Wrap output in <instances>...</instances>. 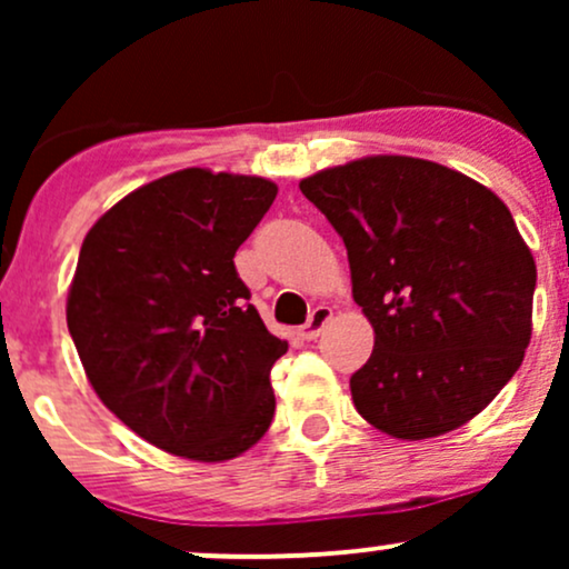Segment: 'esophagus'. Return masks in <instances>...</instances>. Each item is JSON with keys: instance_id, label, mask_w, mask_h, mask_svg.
Returning a JSON list of instances; mask_svg holds the SVG:
<instances>
[{"instance_id": "34e87169", "label": "esophagus", "mask_w": 569, "mask_h": 569, "mask_svg": "<svg viewBox=\"0 0 569 569\" xmlns=\"http://www.w3.org/2000/svg\"><path fill=\"white\" fill-rule=\"evenodd\" d=\"M331 316H335V312H331V307L318 305L316 310L310 312V321H307L302 329H299V335H302V339H307V342H310V339H318L326 326H329Z\"/></svg>"}]
</instances>
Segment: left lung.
<instances>
[{"label":"left lung","instance_id":"obj_1","mask_svg":"<svg viewBox=\"0 0 569 569\" xmlns=\"http://www.w3.org/2000/svg\"><path fill=\"white\" fill-rule=\"evenodd\" d=\"M299 189L348 248L352 299L375 329L350 377L358 415L401 441L473 420L532 337L538 270L506 202L407 154L326 168Z\"/></svg>","mask_w":569,"mask_h":569}]
</instances>
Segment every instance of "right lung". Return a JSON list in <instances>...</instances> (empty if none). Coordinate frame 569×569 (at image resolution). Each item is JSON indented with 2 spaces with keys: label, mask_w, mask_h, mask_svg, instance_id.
<instances>
[{
  "label": "right lung",
  "mask_w": 569,
  "mask_h": 569,
  "mask_svg": "<svg viewBox=\"0 0 569 569\" xmlns=\"http://www.w3.org/2000/svg\"><path fill=\"white\" fill-rule=\"evenodd\" d=\"M276 194L262 176L184 168L84 234L69 335L103 407L158 449L224 462L270 428V369L289 342L248 305L232 259Z\"/></svg>",
  "instance_id": "right-lung-1"
}]
</instances>
